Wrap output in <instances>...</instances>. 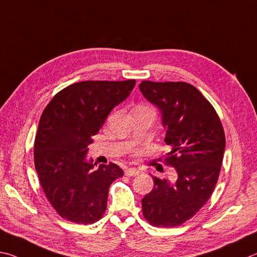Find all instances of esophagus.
Returning <instances> with one entry per match:
<instances>
[{
  "label": "esophagus",
  "instance_id": "obj_1",
  "mask_svg": "<svg viewBox=\"0 0 257 257\" xmlns=\"http://www.w3.org/2000/svg\"><path fill=\"white\" fill-rule=\"evenodd\" d=\"M139 174H140V172H139V169H137V168H126L125 169V175L128 177L138 176Z\"/></svg>",
  "mask_w": 257,
  "mask_h": 257
}]
</instances>
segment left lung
<instances>
[{
	"label": "left lung",
	"instance_id": "obj_1",
	"mask_svg": "<svg viewBox=\"0 0 257 257\" xmlns=\"http://www.w3.org/2000/svg\"><path fill=\"white\" fill-rule=\"evenodd\" d=\"M143 96L159 108L170 151L165 164L177 179L154 177L142 212L155 227H177L199 212L212 195L221 169L226 138L217 111L194 85L142 81Z\"/></svg>",
	"mask_w": 257,
	"mask_h": 257
}]
</instances>
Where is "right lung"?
Here are the masks:
<instances>
[{
    "instance_id": "right-lung-1",
    "label": "right lung",
    "mask_w": 257,
    "mask_h": 257,
    "mask_svg": "<svg viewBox=\"0 0 257 257\" xmlns=\"http://www.w3.org/2000/svg\"><path fill=\"white\" fill-rule=\"evenodd\" d=\"M136 80L81 81L57 92L40 117L34 146L35 168L51 205L63 219L90 224L102 218L109 186L124 175L110 163L94 169L85 155L112 108Z\"/></svg>"
}]
</instances>
